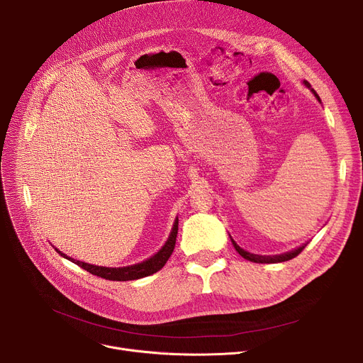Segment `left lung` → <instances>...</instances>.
Wrapping results in <instances>:
<instances>
[{"label": "left lung", "instance_id": "1", "mask_svg": "<svg viewBox=\"0 0 363 363\" xmlns=\"http://www.w3.org/2000/svg\"><path fill=\"white\" fill-rule=\"evenodd\" d=\"M306 85H309V84L306 82ZM315 95H316V92H315ZM316 97H318V95H316ZM318 99H319V97H318ZM231 240H233V238H231ZM233 244H234V247H235V250H237L244 259L250 260V262H255V263H279V262H287V260L294 259L296 256H298V255L303 252L304 247H306V244H304V245L298 247V249H296V250H293V252L284 253V255H277V256H259V255H253V253H249V252L242 250L241 247H240L234 240H233Z\"/></svg>", "mask_w": 363, "mask_h": 363}]
</instances>
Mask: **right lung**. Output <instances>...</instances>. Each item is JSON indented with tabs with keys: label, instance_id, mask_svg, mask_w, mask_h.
Listing matches in <instances>:
<instances>
[{
	"label": "right lung",
	"instance_id": "right-lung-1",
	"mask_svg": "<svg viewBox=\"0 0 363 363\" xmlns=\"http://www.w3.org/2000/svg\"><path fill=\"white\" fill-rule=\"evenodd\" d=\"M177 235H178V219L175 220L174 230H172L167 242L164 244V247L157 255H155L152 257H150L148 260L141 262L138 264L126 266V268H118V269L116 268H103V266H94V264H89V263H85V262H81V260H74V259L67 257L66 255H63L62 252H59L57 249L55 250L59 252L63 257L70 259L74 264L81 266L82 269L88 271L92 275L101 277V278L108 279V281H132V279H140V278L156 274L157 271H160L163 268V266L167 262V259L170 257V255L174 253Z\"/></svg>",
	"mask_w": 363,
	"mask_h": 363
}]
</instances>
